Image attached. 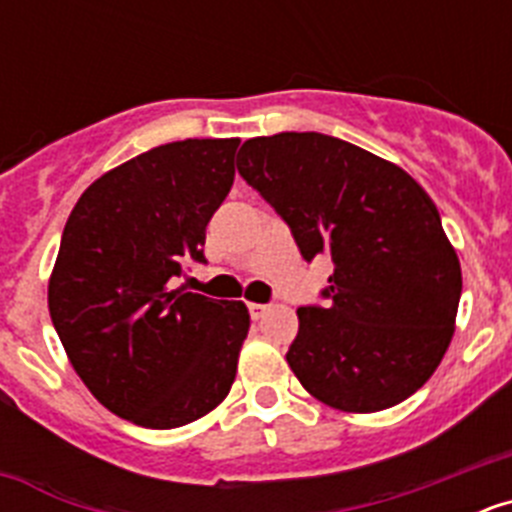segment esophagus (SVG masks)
I'll list each match as a JSON object with an SVG mask.
<instances>
[{
	"mask_svg": "<svg viewBox=\"0 0 512 512\" xmlns=\"http://www.w3.org/2000/svg\"><path fill=\"white\" fill-rule=\"evenodd\" d=\"M266 310H269V305H261V302H248V312H251L253 320H259Z\"/></svg>",
	"mask_w": 512,
	"mask_h": 512,
	"instance_id": "obj_1",
	"label": "esophagus"
}]
</instances>
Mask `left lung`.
Segmentation results:
<instances>
[{
  "label": "left lung",
  "instance_id": "left-lung-1",
  "mask_svg": "<svg viewBox=\"0 0 512 512\" xmlns=\"http://www.w3.org/2000/svg\"><path fill=\"white\" fill-rule=\"evenodd\" d=\"M238 171L307 261L330 256L325 307H300L287 364L315 400L377 413L408 400L456 328L461 266L436 205L405 169L323 133L243 143Z\"/></svg>",
  "mask_w": 512,
  "mask_h": 512
}]
</instances>
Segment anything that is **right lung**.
<instances>
[{"mask_svg":"<svg viewBox=\"0 0 512 512\" xmlns=\"http://www.w3.org/2000/svg\"><path fill=\"white\" fill-rule=\"evenodd\" d=\"M238 138H187L102 174L63 228L48 310L66 356L110 413L179 428L228 397L251 315L169 279L205 261V228L233 187Z\"/></svg>","mask_w":512,"mask_h":512,"instance_id":"1","label":"right lung"}]
</instances>
